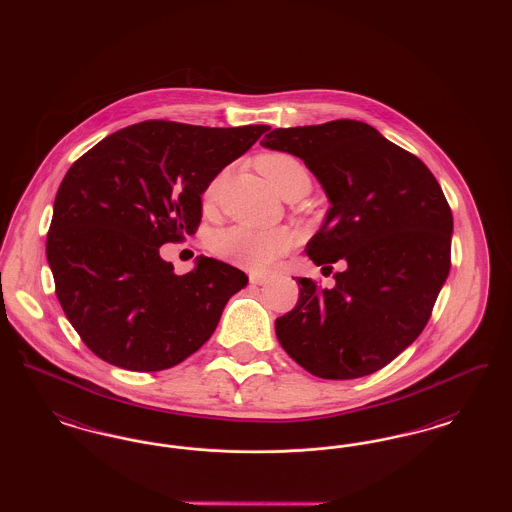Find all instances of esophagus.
<instances>
[{
	"label": "esophagus",
	"instance_id": "34e87169",
	"mask_svg": "<svg viewBox=\"0 0 512 512\" xmlns=\"http://www.w3.org/2000/svg\"><path fill=\"white\" fill-rule=\"evenodd\" d=\"M268 280H270V278L265 276V274H249V282L255 284V286H265Z\"/></svg>",
	"mask_w": 512,
	"mask_h": 512
}]
</instances>
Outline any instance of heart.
I'll use <instances>...</instances> for the list:
<instances>
[{"mask_svg": "<svg viewBox=\"0 0 512 512\" xmlns=\"http://www.w3.org/2000/svg\"><path fill=\"white\" fill-rule=\"evenodd\" d=\"M257 169L278 194H288L299 182L309 184L307 169L288 153H265L257 161ZM222 176H215L201 195L205 211L213 209L219 195ZM293 245L288 228H251L244 224L228 226L211 236L209 247L220 259L249 270H267Z\"/></svg>", "mask_w": 512, "mask_h": 512, "instance_id": "b5f03b06", "label": "heart"}]
</instances>
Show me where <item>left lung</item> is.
<instances>
[{"label": "left lung", "instance_id": "1", "mask_svg": "<svg viewBox=\"0 0 512 512\" xmlns=\"http://www.w3.org/2000/svg\"><path fill=\"white\" fill-rule=\"evenodd\" d=\"M261 146L299 157L330 201L307 255L343 261L336 286L297 278L299 301L276 338L324 380L368 376L424 330L451 267L453 215L428 167L361 121L276 128Z\"/></svg>", "mask_w": 512, "mask_h": 512}]
</instances>
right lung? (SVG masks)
<instances>
[{"mask_svg":"<svg viewBox=\"0 0 512 512\" xmlns=\"http://www.w3.org/2000/svg\"><path fill=\"white\" fill-rule=\"evenodd\" d=\"M268 128L138 122L65 174L46 255L65 315L99 359L157 372L211 338L245 272L201 255L178 276L159 247L194 234L207 184Z\"/></svg>","mask_w":512,"mask_h":512,"instance_id":"1","label":"right lung"}]
</instances>
